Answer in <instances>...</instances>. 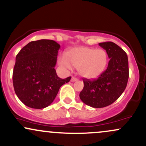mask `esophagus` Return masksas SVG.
Instances as JSON below:
<instances>
[{
    "label": "esophagus",
    "instance_id": "34e87169",
    "mask_svg": "<svg viewBox=\"0 0 146 146\" xmlns=\"http://www.w3.org/2000/svg\"><path fill=\"white\" fill-rule=\"evenodd\" d=\"M70 81H71L72 82H74L78 81V79H77L76 78H75V77H72V78H71V80H70Z\"/></svg>",
    "mask_w": 146,
    "mask_h": 146
}]
</instances>
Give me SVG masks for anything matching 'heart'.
<instances>
[{"mask_svg": "<svg viewBox=\"0 0 146 146\" xmlns=\"http://www.w3.org/2000/svg\"><path fill=\"white\" fill-rule=\"evenodd\" d=\"M58 63L65 69H70L72 66L78 68L82 78L95 79L106 69L108 55L102 49L82 46L68 50L66 56H60Z\"/></svg>", "mask_w": 146, "mask_h": 146, "instance_id": "heart-1", "label": "heart"}]
</instances>
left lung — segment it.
Wrapping results in <instances>:
<instances>
[{"label":"left lung","mask_w":146,"mask_h":146,"mask_svg":"<svg viewBox=\"0 0 146 146\" xmlns=\"http://www.w3.org/2000/svg\"><path fill=\"white\" fill-rule=\"evenodd\" d=\"M99 46L110 59L108 66L96 79H83L84 88L80 94L82 101L94 108L107 107L116 101L125 89L129 78L126 52L111 41L100 43Z\"/></svg>","instance_id":"8db88e82"}]
</instances>
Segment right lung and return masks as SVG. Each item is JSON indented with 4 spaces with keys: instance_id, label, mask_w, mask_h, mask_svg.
Returning a JSON list of instances; mask_svg holds the SVG:
<instances>
[{
    "instance_id": "add662e5",
    "label": "right lung",
    "mask_w": 146,
    "mask_h": 146,
    "mask_svg": "<svg viewBox=\"0 0 146 146\" xmlns=\"http://www.w3.org/2000/svg\"><path fill=\"white\" fill-rule=\"evenodd\" d=\"M60 45L53 40L28 43L16 57L13 70L14 89L19 100L30 108L49 106L70 77L62 79L55 66Z\"/></svg>"
}]
</instances>
